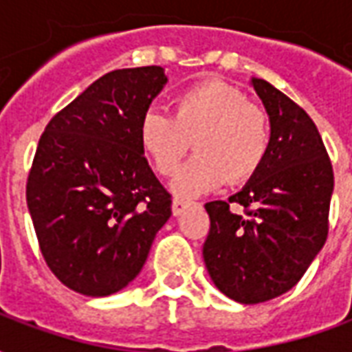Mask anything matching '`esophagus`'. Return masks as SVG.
Segmentation results:
<instances>
[{
  "mask_svg": "<svg viewBox=\"0 0 352 352\" xmlns=\"http://www.w3.org/2000/svg\"><path fill=\"white\" fill-rule=\"evenodd\" d=\"M194 206V201H190V199H183V198H175L173 199V204H171V211H173V214L175 217H179V214H183L188 207Z\"/></svg>",
  "mask_w": 352,
  "mask_h": 352,
  "instance_id": "esophagus-1",
  "label": "esophagus"
}]
</instances>
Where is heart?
<instances>
[{
	"label": "heart",
	"instance_id": "heart-1",
	"mask_svg": "<svg viewBox=\"0 0 352 352\" xmlns=\"http://www.w3.org/2000/svg\"><path fill=\"white\" fill-rule=\"evenodd\" d=\"M139 145L164 177L175 175L194 145L196 156L173 181L181 196H196L228 181H251L267 160L272 124L265 109L219 79L177 94L171 115L151 109L139 122Z\"/></svg>",
	"mask_w": 352,
	"mask_h": 352
}]
</instances>
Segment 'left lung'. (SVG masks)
Instances as JSON below:
<instances>
[{
    "instance_id": "8db88e82",
    "label": "left lung",
    "mask_w": 352,
    "mask_h": 352,
    "mask_svg": "<svg viewBox=\"0 0 352 352\" xmlns=\"http://www.w3.org/2000/svg\"><path fill=\"white\" fill-rule=\"evenodd\" d=\"M272 122L267 160L228 201H209L207 272L239 303H262L302 279L328 237L333 169L309 115L264 79H252ZM230 203L244 207L237 215Z\"/></svg>"
}]
</instances>
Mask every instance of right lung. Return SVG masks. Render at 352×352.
Instances as JSON below:
<instances>
[{
    "mask_svg": "<svg viewBox=\"0 0 352 352\" xmlns=\"http://www.w3.org/2000/svg\"><path fill=\"white\" fill-rule=\"evenodd\" d=\"M160 65L115 69L50 118L28 173L26 199L50 272L75 292H118L145 264L171 217V194L139 145Z\"/></svg>",
    "mask_w": 352,
    "mask_h": 352,
    "instance_id": "1",
    "label": "right lung"
}]
</instances>
